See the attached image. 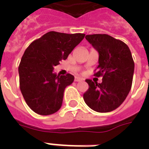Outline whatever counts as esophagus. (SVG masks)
Instances as JSON below:
<instances>
[{"mask_svg": "<svg viewBox=\"0 0 149 149\" xmlns=\"http://www.w3.org/2000/svg\"><path fill=\"white\" fill-rule=\"evenodd\" d=\"M74 80L76 81V82H80V81H83L84 79H82V78H80V77H76Z\"/></svg>", "mask_w": 149, "mask_h": 149, "instance_id": "34e87169", "label": "esophagus"}]
</instances>
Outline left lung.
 I'll use <instances>...</instances> for the list:
<instances>
[{"label": "left lung", "mask_w": 149, "mask_h": 149, "mask_svg": "<svg viewBox=\"0 0 149 149\" xmlns=\"http://www.w3.org/2000/svg\"><path fill=\"white\" fill-rule=\"evenodd\" d=\"M99 52V65L94 76L102 77V83L87 79L89 88L84 100L93 111L106 113L118 108L132 87L134 61L125 42L106 34L86 35Z\"/></svg>", "instance_id": "8db88e82"}]
</instances>
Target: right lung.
I'll return each mask as SVG.
<instances>
[{
  "label": "right lung",
  "instance_id": "right-lung-1",
  "mask_svg": "<svg viewBox=\"0 0 149 149\" xmlns=\"http://www.w3.org/2000/svg\"><path fill=\"white\" fill-rule=\"evenodd\" d=\"M81 33L49 31L30 44L19 65V88L30 108L40 115L52 114L61 108L64 91L71 84L72 75L58 76L54 67L65 60L83 40Z\"/></svg>",
  "mask_w": 149,
  "mask_h": 149
}]
</instances>
